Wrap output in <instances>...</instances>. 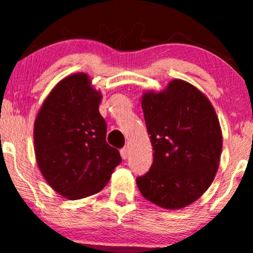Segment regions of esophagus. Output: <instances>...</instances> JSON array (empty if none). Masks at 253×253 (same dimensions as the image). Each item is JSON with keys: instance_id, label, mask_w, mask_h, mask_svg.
Segmentation results:
<instances>
[{"instance_id": "1", "label": "esophagus", "mask_w": 253, "mask_h": 253, "mask_svg": "<svg viewBox=\"0 0 253 253\" xmlns=\"http://www.w3.org/2000/svg\"><path fill=\"white\" fill-rule=\"evenodd\" d=\"M128 153H129V151L127 147H124V149H121V151H120V155H121V157H123V159L128 158Z\"/></svg>"}]
</instances>
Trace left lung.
<instances>
[{
    "label": "left lung",
    "instance_id": "left-lung-1",
    "mask_svg": "<svg viewBox=\"0 0 253 253\" xmlns=\"http://www.w3.org/2000/svg\"><path fill=\"white\" fill-rule=\"evenodd\" d=\"M153 163L136 178L141 195L165 210L200 199L216 175L222 133L213 104L193 84L170 81L162 91L141 96Z\"/></svg>",
    "mask_w": 253,
    "mask_h": 253
}]
</instances>
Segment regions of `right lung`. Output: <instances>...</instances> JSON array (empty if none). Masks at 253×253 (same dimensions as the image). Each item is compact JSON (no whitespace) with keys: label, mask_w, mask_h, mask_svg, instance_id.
I'll use <instances>...</instances> for the list:
<instances>
[{"label":"right lung","mask_w":253,"mask_h":253,"mask_svg":"<svg viewBox=\"0 0 253 253\" xmlns=\"http://www.w3.org/2000/svg\"><path fill=\"white\" fill-rule=\"evenodd\" d=\"M102 95L84 72L56 84L34 121V152L46 182L59 195L80 200L106 187L121 157L106 141L98 112Z\"/></svg>","instance_id":"right-lung-1"}]
</instances>
